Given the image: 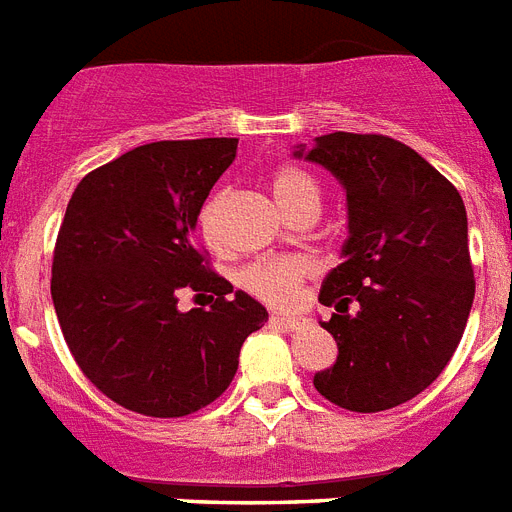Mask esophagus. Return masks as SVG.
<instances>
[{"label": "esophagus", "instance_id": "obj_1", "mask_svg": "<svg viewBox=\"0 0 512 512\" xmlns=\"http://www.w3.org/2000/svg\"><path fill=\"white\" fill-rule=\"evenodd\" d=\"M270 323L273 326H281V328H289V331H297L307 323L305 315H270Z\"/></svg>", "mask_w": 512, "mask_h": 512}]
</instances>
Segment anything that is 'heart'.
Returning a JSON list of instances; mask_svg holds the SVG:
<instances>
[{
	"label": "heart",
	"instance_id": "1",
	"mask_svg": "<svg viewBox=\"0 0 512 512\" xmlns=\"http://www.w3.org/2000/svg\"><path fill=\"white\" fill-rule=\"evenodd\" d=\"M273 197L281 205L289 218L299 213H318L321 207V184L318 178L305 168L297 165H284L273 173ZM223 194H213L199 210V228L205 234L207 242H215L218 236V218ZM310 273V265L297 257H268L247 265L239 273V284L249 294L265 299L270 305H289L297 297V289L302 278Z\"/></svg>",
	"mask_w": 512,
	"mask_h": 512
}]
</instances>
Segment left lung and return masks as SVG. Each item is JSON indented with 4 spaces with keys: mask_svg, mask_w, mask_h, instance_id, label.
Returning a JSON list of instances; mask_svg holds the SVG:
<instances>
[{
    "mask_svg": "<svg viewBox=\"0 0 512 512\" xmlns=\"http://www.w3.org/2000/svg\"><path fill=\"white\" fill-rule=\"evenodd\" d=\"M294 157L347 191L342 265L321 286L339 355L313 378L328 402L378 413L413 400L450 363L473 305L468 218L458 189L415 149L381 134L318 136Z\"/></svg>",
    "mask_w": 512,
    "mask_h": 512,
    "instance_id": "1",
    "label": "left lung"
}]
</instances>
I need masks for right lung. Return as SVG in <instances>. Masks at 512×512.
<instances>
[{
    "label": "right lung",
    "mask_w": 512,
    "mask_h": 512,
    "mask_svg": "<svg viewBox=\"0 0 512 512\" xmlns=\"http://www.w3.org/2000/svg\"><path fill=\"white\" fill-rule=\"evenodd\" d=\"M239 139L155 141L91 170L65 210L52 302L78 368L126 410L181 418L234 381L239 352L268 321L247 292L207 268L194 228ZM184 288L210 311L177 310Z\"/></svg>",
    "instance_id": "right-lung-1"
}]
</instances>
